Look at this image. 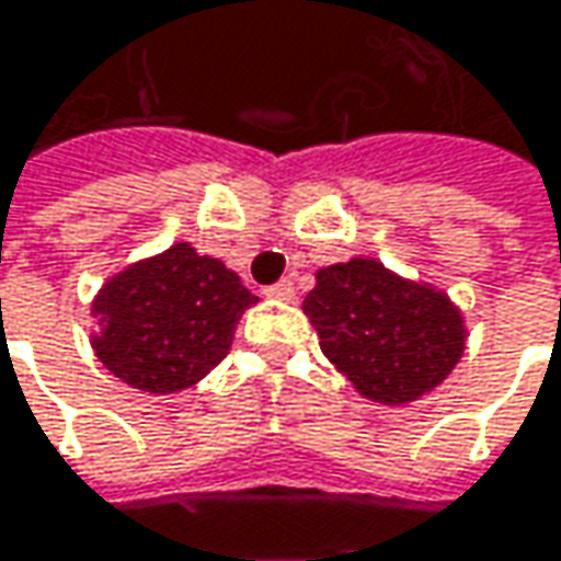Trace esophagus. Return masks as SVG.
I'll list each match as a JSON object with an SVG mask.
<instances>
[{
	"label": "esophagus",
	"instance_id": "esophagus-1",
	"mask_svg": "<svg viewBox=\"0 0 561 561\" xmlns=\"http://www.w3.org/2000/svg\"><path fill=\"white\" fill-rule=\"evenodd\" d=\"M266 295H270V298H279V301H291V298H295V282L279 279L276 285L266 288Z\"/></svg>",
	"mask_w": 561,
	"mask_h": 561
}]
</instances>
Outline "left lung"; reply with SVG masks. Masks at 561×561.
I'll list each match as a JSON object with an SVG mask.
<instances>
[{
    "label": "left lung",
    "instance_id": "8db88e82",
    "mask_svg": "<svg viewBox=\"0 0 561 561\" xmlns=\"http://www.w3.org/2000/svg\"><path fill=\"white\" fill-rule=\"evenodd\" d=\"M301 308L324 356L359 394L382 404L417 401L453 373L466 350L456 305L376 260L321 270Z\"/></svg>",
    "mask_w": 561,
    "mask_h": 561
}]
</instances>
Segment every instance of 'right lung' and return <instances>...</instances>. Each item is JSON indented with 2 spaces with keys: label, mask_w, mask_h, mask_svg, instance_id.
Here are the masks:
<instances>
[{
  "label": "right lung",
  "mask_w": 561,
  "mask_h": 561,
  "mask_svg": "<svg viewBox=\"0 0 561 561\" xmlns=\"http://www.w3.org/2000/svg\"><path fill=\"white\" fill-rule=\"evenodd\" d=\"M256 305L221 260L173 243L105 282L92 311L95 356L130 388L173 394L205 379L230 350L233 324Z\"/></svg>",
  "instance_id": "obj_1"
}]
</instances>
